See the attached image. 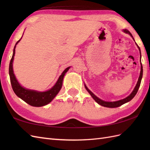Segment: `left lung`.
I'll return each instance as SVG.
<instances>
[{
	"mask_svg": "<svg viewBox=\"0 0 150 150\" xmlns=\"http://www.w3.org/2000/svg\"><path fill=\"white\" fill-rule=\"evenodd\" d=\"M124 32H126V33H129L130 35H131L132 37V33L129 32V31L128 30H124ZM139 49L140 50V53H141V50H140V47L139 46H137ZM142 73H143V69H142V63H141V73H140V76H139V80L137 82V84L135 88H134V90L132 91V93L130 94L128 97H127L126 98H124L122 100H118V101H115V102H106V101H104V100H102L100 98H98L97 97L95 96V95L92 93V92L90 90H88V88L86 86H85V88L86 89L87 91L89 92V93L91 95V96L93 98V99L97 102V103L101 105V106H104V107H107V108H117V107H119L121 105H122L124 104H125L126 103H128V102L131 100L132 98L135 96V95L137 93V91L139 90V88L140 87V85H141V80H142Z\"/></svg>",
	"mask_w": 150,
	"mask_h": 150,
	"instance_id": "obj_1",
	"label": "left lung"
}]
</instances>
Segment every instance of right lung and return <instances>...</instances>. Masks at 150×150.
<instances>
[{
	"mask_svg": "<svg viewBox=\"0 0 150 150\" xmlns=\"http://www.w3.org/2000/svg\"><path fill=\"white\" fill-rule=\"evenodd\" d=\"M21 39L17 41L14 47L13 53V56L9 66V74L13 90L18 97H20L22 100H23L28 104L31 105V106L35 107L45 106V105L49 104L59 92L62 85L64 76L65 73L68 71L70 67L67 68L62 72L61 75L59 77L58 81L56 82L55 85L48 91L44 92H38L34 90H28V89L24 88L17 82L13 73V60L15 53V47Z\"/></svg>",
	"mask_w": 150,
	"mask_h": 150,
	"instance_id": "right-lung-1",
	"label": "right lung"
}]
</instances>
